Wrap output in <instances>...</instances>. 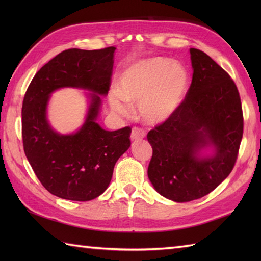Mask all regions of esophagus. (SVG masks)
Masks as SVG:
<instances>
[{"label":"esophagus","instance_id":"obj_1","mask_svg":"<svg viewBox=\"0 0 261 261\" xmlns=\"http://www.w3.org/2000/svg\"><path fill=\"white\" fill-rule=\"evenodd\" d=\"M145 136H146V131L141 129V127L135 126L131 131V140H139V139H142V138H145Z\"/></svg>","mask_w":261,"mask_h":261}]
</instances>
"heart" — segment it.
Returning a JSON list of instances; mask_svg holds the SVG:
<instances>
[{
  "mask_svg": "<svg viewBox=\"0 0 261 261\" xmlns=\"http://www.w3.org/2000/svg\"><path fill=\"white\" fill-rule=\"evenodd\" d=\"M190 75L184 65L169 58L154 57L137 62L120 79V91L110 96L115 113L126 115L129 104L138 105V113L148 124H160L173 116L184 101Z\"/></svg>",
  "mask_w": 261,
  "mask_h": 261,
  "instance_id": "b5f03b06",
  "label": "heart"
}]
</instances>
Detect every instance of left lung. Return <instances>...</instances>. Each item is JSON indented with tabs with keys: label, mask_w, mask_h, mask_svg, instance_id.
<instances>
[{
	"label": "left lung",
	"mask_w": 261,
	"mask_h": 261,
	"mask_svg": "<svg viewBox=\"0 0 261 261\" xmlns=\"http://www.w3.org/2000/svg\"><path fill=\"white\" fill-rule=\"evenodd\" d=\"M193 79L177 112L147 135L148 177L160 195L182 203L215 190L233 169L243 135L237 85L208 55L190 49ZM213 146L212 156L201 158Z\"/></svg>",
	"instance_id": "left-lung-1"
}]
</instances>
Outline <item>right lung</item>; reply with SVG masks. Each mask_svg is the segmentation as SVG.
<instances>
[{
  "instance_id": "right-lung-1",
  "label": "right lung",
  "mask_w": 261,
  "mask_h": 261,
  "mask_svg": "<svg viewBox=\"0 0 261 261\" xmlns=\"http://www.w3.org/2000/svg\"><path fill=\"white\" fill-rule=\"evenodd\" d=\"M115 47L67 49L37 71L22 104L24 153L42 186L60 198L91 201L107 190L114 165L129 149L131 127L107 131L96 122L101 98L111 86ZM62 87L93 91L86 123L73 135H59L46 120L48 96Z\"/></svg>"
}]
</instances>
